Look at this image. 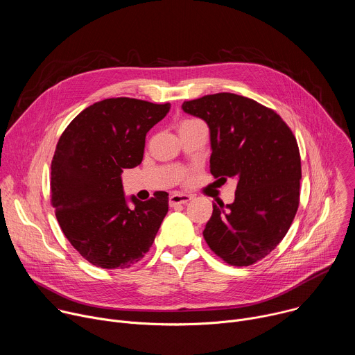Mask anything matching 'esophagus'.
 Instances as JSON below:
<instances>
[{
  "label": "esophagus",
  "instance_id": "34e87169",
  "mask_svg": "<svg viewBox=\"0 0 355 355\" xmlns=\"http://www.w3.org/2000/svg\"><path fill=\"white\" fill-rule=\"evenodd\" d=\"M192 199L191 195L187 193H180V192H174L170 195V207H177V205H184L187 202H189Z\"/></svg>",
  "mask_w": 355,
  "mask_h": 355
}]
</instances>
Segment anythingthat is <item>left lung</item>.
Instances as JSON below:
<instances>
[{"instance_id": "left-lung-1", "label": "left lung", "mask_w": 355, "mask_h": 355, "mask_svg": "<svg viewBox=\"0 0 355 355\" xmlns=\"http://www.w3.org/2000/svg\"><path fill=\"white\" fill-rule=\"evenodd\" d=\"M181 108L209 128L212 175L237 180L233 204H214L204 237L227 264H254L285 237L299 207L296 139L277 112L237 94L205 95Z\"/></svg>"}]
</instances>
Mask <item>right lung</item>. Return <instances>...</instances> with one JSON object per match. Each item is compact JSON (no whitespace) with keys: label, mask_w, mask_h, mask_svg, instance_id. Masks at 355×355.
Segmentation results:
<instances>
[{"label":"right lung","mask_w":355,"mask_h":355,"mask_svg":"<svg viewBox=\"0 0 355 355\" xmlns=\"http://www.w3.org/2000/svg\"><path fill=\"white\" fill-rule=\"evenodd\" d=\"M170 107L125 96L99 101L80 112L58 141L52 205L71 245L96 267L129 268L140 261L168 212L163 191L144 202L135 195L128 199L122 173L141 163L147 132Z\"/></svg>","instance_id":"add662e5"}]
</instances>
